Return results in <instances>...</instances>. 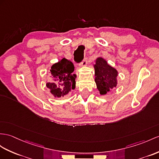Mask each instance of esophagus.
<instances>
[{
	"label": "esophagus",
	"instance_id": "34e87169",
	"mask_svg": "<svg viewBox=\"0 0 159 159\" xmlns=\"http://www.w3.org/2000/svg\"><path fill=\"white\" fill-rule=\"evenodd\" d=\"M87 62H88V59H87V58H85V59H84V61H83L82 63L80 65V66H79V67H80V68L86 67V65H87Z\"/></svg>",
	"mask_w": 159,
	"mask_h": 159
}]
</instances>
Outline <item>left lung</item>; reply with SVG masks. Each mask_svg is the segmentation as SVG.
Segmentation results:
<instances>
[{"instance_id":"8db88e82","label":"left lung","mask_w":159,"mask_h":159,"mask_svg":"<svg viewBox=\"0 0 159 159\" xmlns=\"http://www.w3.org/2000/svg\"><path fill=\"white\" fill-rule=\"evenodd\" d=\"M96 88L101 95L107 94L117 85L118 71L107 63L104 58L99 57L94 65Z\"/></svg>"}]
</instances>
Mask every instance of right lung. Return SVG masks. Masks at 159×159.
<instances>
[{
  "mask_svg": "<svg viewBox=\"0 0 159 159\" xmlns=\"http://www.w3.org/2000/svg\"><path fill=\"white\" fill-rule=\"evenodd\" d=\"M74 65L65 58L54 63L50 69L52 82L46 83V86L54 97H63L75 88V78L73 74Z\"/></svg>",
  "mask_w": 159,
  "mask_h": 159,
  "instance_id": "right-lung-1",
  "label": "right lung"
}]
</instances>
